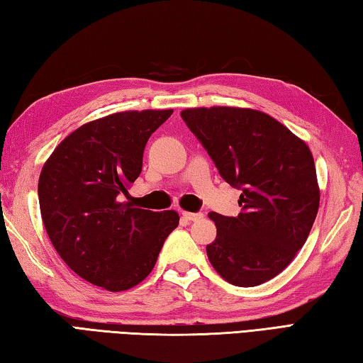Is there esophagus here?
<instances>
[{
	"mask_svg": "<svg viewBox=\"0 0 363 363\" xmlns=\"http://www.w3.org/2000/svg\"><path fill=\"white\" fill-rule=\"evenodd\" d=\"M182 216H183L186 221H197V220H201V218H202L203 215H202V213H191V211H183Z\"/></svg>",
	"mask_w": 363,
	"mask_h": 363,
	"instance_id": "esophagus-1",
	"label": "esophagus"
}]
</instances>
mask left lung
Segmentation results:
<instances>
[{
	"label": "left lung",
	"instance_id": "obj_1",
	"mask_svg": "<svg viewBox=\"0 0 363 363\" xmlns=\"http://www.w3.org/2000/svg\"><path fill=\"white\" fill-rule=\"evenodd\" d=\"M180 115L223 179L242 189L237 216L208 213L216 224L210 264L240 288L269 281L292 262L316 220L319 186L308 145L255 108L194 107Z\"/></svg>",
	"mask_w": 363,
	"mask_h": 363
}]
</instances>
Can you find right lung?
<instances>
[{
	"label": "right lung",
	"mask_w": 363,
	"mask_h": 363,
	"mask_svg": "<svg viewBox=\"0 0 363 363\" xmlns=\"http://www.w3.org/2000/svg\"><path fill=\"white\" fill-rule=\"evenodd\" d=\"M172 112L128 111L85 123L40 170L47 235L72 272L102 289L120 292L143 281L179 225L175 210H143L121 201L140 175L150 135Z\"/></svg>",
	"instance_id": "add662e5"
}]
</instances>
